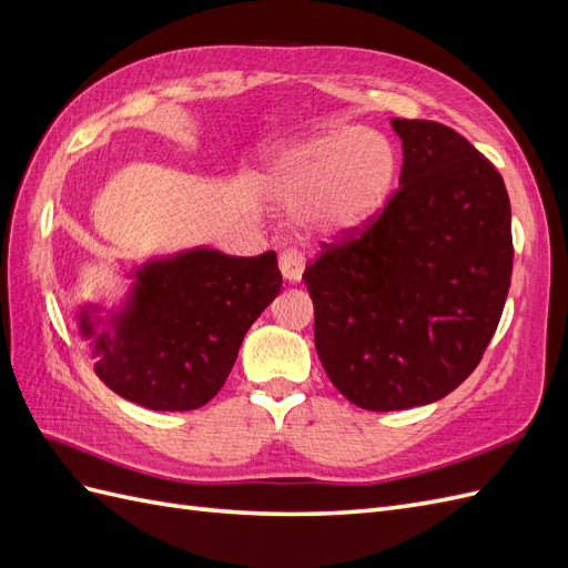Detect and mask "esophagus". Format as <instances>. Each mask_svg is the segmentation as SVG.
Instances as JSON below:
<instances>
[{
    "instance_id": "1",
    "label": "esophagus",
    "mask_w": 568,
    "mask_h": 568,
    "mask_svg": "<svg viewBox=\"0 0 568 568\" xmlns=\"http://www.w3.org/2000/svg\"><path fill=\"white\" fill-rule=\"evenodd\" d=\"M280 270L288 284H298L305 272V257L298 251H284L280 255Z\"/></svg>"
}]
</instances>
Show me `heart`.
<instances>
[{
    "label": "heart",
    "mask_w": 568,
    "mask_h": 568,
    "mask_svg": "<svg viewBox=\"0 0 568 568\" xmlns=\"http://www.w3.org/2000/svg\"><path fill=\"white\" fill-rule=\"evenodd\" d=\"M398 153L384 134L365 128L332 130L291 142L265 159L261 184L303 230L326 239L355 234L386 205Z\"/></svg>",
    "instance_id": "heart-1"
}]
</instances>
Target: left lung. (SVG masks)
Instances as JSON below:
<instances>
[{
    "mask_svg": "<svg viewBox=\"0 0 568 568\" xmlns=\"http://www.w3.org/2000/svg\"><path fill=\"white\" fill-rule=\"evenodd\" d=\"M390 128L400 189L303 274L326 376L374 412L436 403L467 379L500 322L514 257L509 196L490 161L434 120Z\"/></svg>",
    "mask_w": 568,
    "mask_h": 568,
    "instance_id": "left-lung-1",
    "label": "left lung"
}]
</instances>
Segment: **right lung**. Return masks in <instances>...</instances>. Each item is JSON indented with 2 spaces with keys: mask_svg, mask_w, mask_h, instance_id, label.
<instances>
[{
  "mask_svg": "<svg viewBox=\"0 0 568 568\" xmlns=\"http://www.w3.org/2000/svg\"><path fill=\"white\" fill-rule=\"evenodd\" d=\"M128 294L109 315L84 301L78 332L94 372L120 398L186 412L225 386L251 324L277 298V253L255 257L194 246L130 270Z\"/></svg>",
  "mask_w": 568,
  "mask_h": 568,
  "instance_id": "1",
  "label": "right lung"
}]
</instances>
